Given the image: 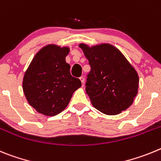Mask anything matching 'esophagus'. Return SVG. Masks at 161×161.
<instances>
[{
	"label": "esophagus",
	"mask_w": 161,
	"mask_h": 161,
	"mask_svg": "<svg viewBox=\"0 0 161 161\" xmlns=\"http://www.w3.org/2000/svg\"><path fill=\"white\" fill-rule=\"evenodd\" d=\"M79 79H80L81 82H82V86H83V85H84V78L83 77H80V78H79Z\"/></svg>",
	"instance_id": "34e87169"
}]
</instances>
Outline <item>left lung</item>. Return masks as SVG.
Listing matches in <instances>:
<instances>
[{
	"instance_id": "left-lung-1",
	"label": "left lung",
	"mask_w": 161,
	"mask_h": 161,
	"mask_svg": "<svg viewBox=\"0 0 161 161\" xmlns=\"http://www.w3.org/2000/svg\"><path fill=\"white\" fill-rule=\"evenodd\" d=\"M79 47L91 66L86 91L92 105L109 115L129 108L138 92L139 77L123 53L110 44Z\"/></svg>"
}]
</instances>
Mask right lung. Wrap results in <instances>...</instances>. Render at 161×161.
I'll return each mask as SVG.
<instances>
[{"label":"right lung","instance_id":"1","mask_svg":"<svg viewBox=\"0 0 161 161\" xmlns=\"http://www.w3.org/2000/svg\"><path fill=\"white\" fill-rule=\"evenodd\" d=\"M68 47L48 45L36 53L23 79L27 101L37 112L53 116L67 107L82 82L70 75L66 63Z\"/></svg>","mask_w":161,"mask_h":161}]
</instances>
